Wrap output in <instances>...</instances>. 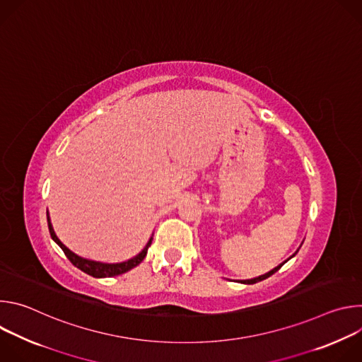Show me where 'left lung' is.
I'll return each mask as SVG.
<instances>
[{
	"instance_id": "obj_1",
	"label": "left lung",
	"mask_w": 362,
	"mask_h": 362,
	"mask_svg": "<svg viewBox=\"0 0 362 362\" xmlns=\"http://www.w3.org/2000/svg\"><path fill=\"white\" fill-rule=\"evenodd\" d=\"M293 255H295V253H293ZM293 255H292V256H293ZM285 262H286V261H285ZM285 262H284V264H285ZM284 264H281L279 267L274 268L272 271H269V272H268V274H265V275H261V276H257V278H253V279H247V281H242V282H243V284H247V285H252V284H256V282H261V281H264V279H267V278L272 276V275H274V274H275L276 271H279V269L282 268V265H284Z\"/></svg>"
}]
</instances>
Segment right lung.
<instances>
[{
    "mask_svg": "<svg viewBox=\"0 0 362 362\" xmlns=\"http://www.w3.org/2000/svg\"><path fill=\"white\" fill-rule=\"evenodd\" d=\"M48 221V229H49V235L51 238L54 239V242L63 249L64 255L67 256V259L76 267L78 268L80 271H83L84 274L90 275V276H94V278H107V276H116V275H122L130 269H133L134 267H137L143 259L144 256L147 253V249L151 243V239L148 240V243L146 245V247L134 257H132V259H129L127 262H122V264H101V262H94V261H87V259H83V257L74 255L71 250H69L60 240L59 238L56 236L53 228H51V223H49V219L47 218Z\"/></svg>",
    "mask_w": 362,
    "mask_h": 362,
    "instance_id": "add662e5",
    "label": "right lung"
}]
</instances>
